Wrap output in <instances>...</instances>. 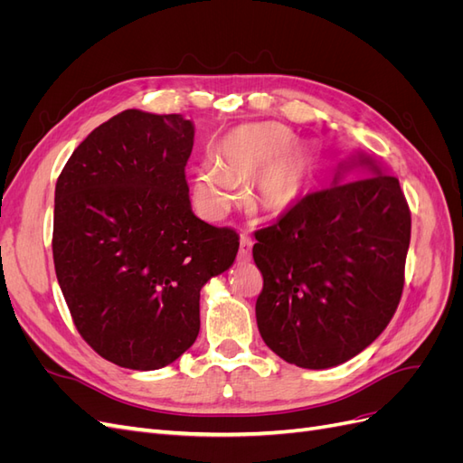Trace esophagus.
<instances>
[{
    "label": "esophagus",
    "instance_id": "34e87169",
    "mask_svg": "<svg viewBox=\"0 0 463 463\" xmlns=\"http://www.w3.org/2000/svg\"><path fill=\"white\" fill-rule=\"evenodd\" d=\"M250 249H253V241H250V237L247 233H241V240H240V259L241 260L250 259Z\"/></svg>",
    "mask_w": 463,
    "mask_h": 463
}]
</instances>
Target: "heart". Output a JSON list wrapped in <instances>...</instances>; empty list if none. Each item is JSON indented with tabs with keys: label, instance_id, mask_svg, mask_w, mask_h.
I'll return each instance as SVG.
<instances>
[{
	"label": "heart",
	"instance_id": "heart-1",
	"mask_svg": "<svg viewBox=\"0 0 463 463\" xmlns=\"http://www.w3.org/2000/svg\"><path fill=\"white\" fill-rule=\"evenodd\" d=\"M315 174L311 146L296 141L282 123H247L223 135L214 148V165L193 170V199L210 218L228 213L235 201V185L250 178L249 203L257 213L282 216L305 197Z\"/></svg>",
	"mask_w": 463,
	"mask_h": 463
}]
</instances>
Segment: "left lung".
<instances>
[{"label": "left lung", "mask_w": 463, "mask_h": 463, "mask_svg": "<svg viewBox=\"0 0 463 463\" xmlns=\"http://www.w3.org/2000/svg\"><path fill=\"white\" fill-rule=\"evenodd\" d=\"M355 166L362 174L349 176ZM264 344L303 369H328L371 345L403 289L411 214L400 181L367 154L340 164L332 187L305 194L255 233Z\"/></svg>", "instance_id": "obj_1"}]
</instances>
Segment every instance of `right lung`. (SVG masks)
Returning <instances> with one entry per match:
<instances>
[{"label": "right lung", "mask_w": 463, "mask_h": 463, "mask_svg": "<svg viewBox=\"0 0 463 463\" xmlns=\"http://www.w3.org/2000/svg\"><path fill=\"white\" fill-rule=\"evenodd\" d=\"M194 125L125 109L82 141L55 184L53 264L79 334L133 371L174 363L197 340L201 288L240 237L193 214L185 165Z\"/></svg>", "instance_id": "right-lung-1"}]
</instances>
